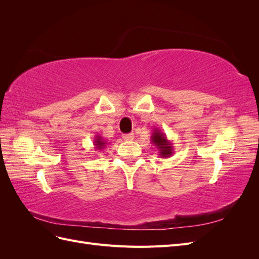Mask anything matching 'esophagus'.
<instances>
[{
    "mask_svg": "<svg viewBox=\"0 0 259 259\" xmlns=\"http://www.w3.org/2000/svg\"><path fill=\"white\" fill-rule=\"evenodd\" d=\"M123 138L125 140H133L134 139V134H133V133H130V134H124Z\"/></svg>",
    "mask_w": 259,
    "mask_h": 259,
    "instance_id": "esophagus-1",
    "label": "esophagus"
}]
</instances>
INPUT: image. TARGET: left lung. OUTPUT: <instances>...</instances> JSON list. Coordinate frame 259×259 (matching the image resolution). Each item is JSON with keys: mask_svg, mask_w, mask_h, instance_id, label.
<instances>
[{"mask_svg": "<svg viewBox=\"0 0 259 259\" xmlns=\"http://www.w3.org/2000/svg\"><path fill=\"white\" fill-rule=\"evenodd\" d=\"M150 140H151V144H153L155 148L159 150V155L161 158L166 159V158H169L170 155H173L174 153L173 144L169 142L166 135L164 134L161 130L154 128L152 131Z\"/></svg>", "mask_w": 259, "mask_h": 259, "instance_id": "1", "label": "left lung"}]
</instances>
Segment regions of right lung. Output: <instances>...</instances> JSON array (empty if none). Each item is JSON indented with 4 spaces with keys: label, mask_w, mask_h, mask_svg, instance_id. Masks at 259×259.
Listing matches in <instances>:
<instances>
[{
    "label": "right lung",
    "mask_w": 259,
    "mask_h": 259,
    "mask_svg": "<svg viewBox=\"0 0 259 259\" xmlns=\"http://www.w3.org/2000/svg\"><path fill=\"white\" fill-rule=\"evenodd\" d=\"M106 145H107V142L100 135H96L95 138H94V146H95L96 150L100 151L101 149H104L106 147Z\"/></svg>",
    "instance_id": "obj_1"
}]
</instances>
